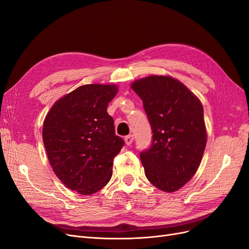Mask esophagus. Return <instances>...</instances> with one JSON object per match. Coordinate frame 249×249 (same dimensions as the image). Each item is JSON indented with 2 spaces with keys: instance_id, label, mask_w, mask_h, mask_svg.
<instances>
[{
  "instance_id": "obj_1",
  "label": "esophagus",
  "mask_w": 249,
  "mask_h": 249,
  "mask_svg": "<svg viewBox=\"0 0 249 249\" xmlns=\"http://www.w3.org/2000/svg\"><path fill=\"white\" fill-rule=\"evenodd\" d=\"M133 140H134V139H133V135H132V134L125 136V139H124V141H125V143H126L127 145L131 144V143H132V142H133Z\"/></svg>"
}]
</instances>
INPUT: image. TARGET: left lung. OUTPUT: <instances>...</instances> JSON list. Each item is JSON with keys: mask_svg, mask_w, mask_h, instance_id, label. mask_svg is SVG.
I'll return each instance as SVG.
<instances>
[{"mask_svg": "<svg viewBox=\"0 0 249 249\" xmlns=\"http://www.w3.org/2000/svg\"><path fill=\"white\" fill-rule=\"evenodd\" d=\"M131 88L139 95L152 127L150 149L141 153L145 177L164 192L179 190L194 177L206 146L203 107L178 80L149 76Z\"/></svg>", "mask_w": 249, "mask_h": 249, "instance_id": "1", "label": "left lung"}]
</instances>
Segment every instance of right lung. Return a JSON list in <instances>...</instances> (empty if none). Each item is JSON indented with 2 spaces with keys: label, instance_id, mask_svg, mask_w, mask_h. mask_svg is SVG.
Returning <instances> with one entry per match:
<instances>
[{
  "label": "right lung",
  "instance_id": "add662e5",
  "mask_svg": "<svg viewBox=\"0 0 249 249\" xmlns=\"http://www.w3.org/2000/svg\"><path fill=\"white\" fill-rule=\"evenodd\" d=\"M116 85L78 87L55 103L43 126V142L54 173L70 190L90 195L113 174L114 158L124 145L107 112Z\"/></svg>",
  "mask_w": 249,
  "mask_h": 249
}]
</instances>
